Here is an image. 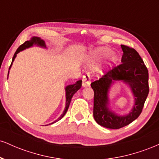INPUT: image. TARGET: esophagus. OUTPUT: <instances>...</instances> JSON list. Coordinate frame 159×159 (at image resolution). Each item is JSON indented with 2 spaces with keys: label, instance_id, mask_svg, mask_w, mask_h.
Returning <instances> with one entry per match:
<instances>
[{
  "label": "esophagus",
  "instance_id": "1",
  "mask_svg": "<svg viewBox=\"0 0 159 159\" xmlns=\"http://www.w3.org/2000/svg\"><path fill=\"white\" fill-rule=\"evenodd\" d=\"M84 85V86H90V81H91V75L90 72H87L83 77Z\"/></svg>",
  "mask_w": 159,
  "mask_h": 159
}]
</instances>
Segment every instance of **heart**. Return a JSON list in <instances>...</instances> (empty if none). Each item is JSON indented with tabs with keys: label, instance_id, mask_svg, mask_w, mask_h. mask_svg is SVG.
<instances>
[{
	"label": "heart",
	"instance_id": "b5f03b06",
	"mask_svg": "<svg viewBox=\"0 0 159 159\" xmlns=\"http://www.w3.org/2000/svg\"><path fill=\"white\" fill-rule=\"evenodd\" d=\"M108 55V61L110 62H113L115 60V56L114 54L111 53V50L107 48H98L93 52L90 55V61H96L101 60L102 58Z\"/></svg>",
	"mask_w": 159,
	"mask_h": 159
}]
</instances>
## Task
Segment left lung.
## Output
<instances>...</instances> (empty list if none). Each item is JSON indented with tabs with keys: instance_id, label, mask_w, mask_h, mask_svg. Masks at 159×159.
<instances>
[{
	"instance_id": "obj_1",
	"label": "left lung",
	"mask_w": 159,
	"mask_h": 159,
	"mask_svg": "<svg viewBox=\"0 0 159 159\" xmlns=\"http://www.w3.org/2000/svg\"><path fill=\"white\" fill-rule=\"evenodd\" d=\"M123 54L122 63L105 72L99 79L91 83L94 91L93 116L102 126L118 129L132 123L142 110L149 93L148 69L135 49L121 45ZM114 80H123L129 83L134 94L136 104L133 111L126 116H116L107 108V92Z\"/></svg>"
}]
</instances>
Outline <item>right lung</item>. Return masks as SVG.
<instances>
[{"instance_id":"obj_1","label":"right lung","mask_w":159,"mask_h":159,"mask_svg":"<svg viewBox=\"0 0 159 159\" xmlns=\"http://www.w3.org/2000/svg\"><path fill=\"white\" fill-rule=\"evenodd\" d=\"M34 44H36L38 45H40V46L45 47V42L43 41V40H42L39 37H33L31 39L29 40V41H26L25 43H24L22 45H21L19 48H18L17 50H16V52H15V54H14V56H13V57H12V62H13L14 59H15V57H16V54H17L18 53H19V52H21V51L24 50V49L32 46ZM12 63H11V65H12ZM11 65H10V66H11ZM81 82H82L81 80H80V81H78L77 82H76L75 84L69 85L66 87V108H65L64 111H63V114H62L61 116L58 118V120H57L56 121H54V123H56L57 121L61 120L62 118L64 116V115L66 114V113L67 110H68L69 105H70L71 100H72V96H73V95L75 93L77 92V91L81 87Z\"/></svg>"}]
</instances>
